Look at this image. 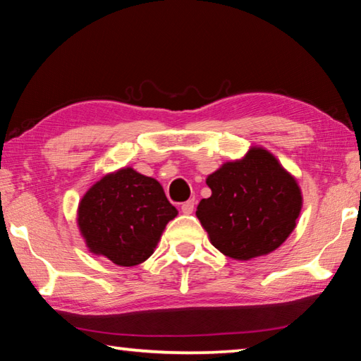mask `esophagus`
<instances>
[{
    "label": "esophagus",
    "instance_id": "obj_1",
    "mask_svg": "<svg viewBox=\"0 0 361 361\" xmlns=\"http://www.w3.org/2000/svg\"><path fill=\"white\" fill-rule=\"evenodd\" d=\"M194 205H195V202L192 199L186 200V202L181 204V212L185 213V215H191V213L194 212Z\"/></svg>",
    "mask_w": 361,
    "mask_h": 361
}]
</instances>
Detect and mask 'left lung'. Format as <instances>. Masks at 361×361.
Returning a JSON list of instances; mask_svg holds the SVG:
<instances>
[{
    "instance_id": "obj_1",
    "label": "left lung",
    "mask_w": 361,
    "mask_h": 361,
    "mask_svg": "<svg viewBox=\"0 0 361 361\" xmlns=\"http://www.w3.org/2000/svg\"><path fill=\"white\" fill-rule=\"evenodd\" d=\"M207 185L212 195L200 200L195 215L212 245L229 258L248 261L272 253L296 228L301 188L262 146L224 162L207 176Z\"/></svg>"
}]
</instances>
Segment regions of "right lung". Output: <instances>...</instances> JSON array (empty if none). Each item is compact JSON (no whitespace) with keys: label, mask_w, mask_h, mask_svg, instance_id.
I'll return each mask as SVG.
<instances>
[{"label":"right lung","mask_w":361,"mask_h":361,"mask_svg":"<svg viewBox=\"0 0 361 361\" xmlns=\"http://www.w3.org/2000/svg\"><path fill=\"white\" fill-rule=\"evenodd\" d=\"M178 215L157 180L132 167L103 175L78 205V228L89 252L130 267L154 253L167 223Z\"/></svg>","instance_id":"obj_1"}]
</instances>
